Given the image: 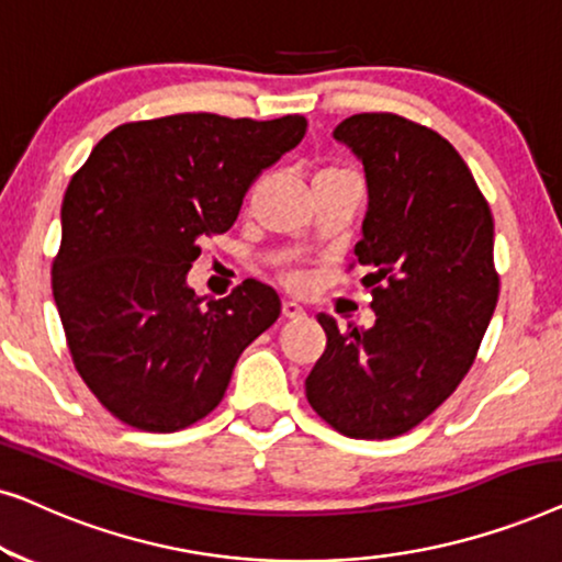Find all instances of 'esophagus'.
<instances>
[{"mask_svg":"<svg viewBox=\"0 0 562 562\" xmlns=\"http://www.w3.org/2000/svg\"><path fill=\"white\" fill-rule=\"evenodd\" d=\"M281 312H283V317H286V319H302L304 317V306H299L296 302H283Z\"/></svg>","mask_w":562,"mask_h":562,"instance_id":"1","label":"esophagus"}]
</instances>
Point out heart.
Instances as JSON below:
<instances>
[{
	"label": "heart",
	"instance_id": "heart-1",
	"mask_svg": "<svg viewBox=\"0 0 562 562\" xmlns=\"http://www.w3.org/2000/svg\"><path fill=\"white\" fill-rule=\"evenodd\" d=\"M322 173H340V171H335V168H327V171H322ZM289 281L291 283H302L304 276L302 273H289Z\"/></svg>",
	"mask_w": 562,
	"mask_h": 562
}]
</instances>
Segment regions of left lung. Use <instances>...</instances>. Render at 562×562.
<instances>
[{"instance_id": "8db88e82", "label": "left lung", "mask_w": 562, "mask_h": 562, "mask_svg": "<svg viewBox=\"0 0 562 562\" xmlns=\"http://www.w3.org/2000/svg\"><path fill=\"white\" fill-rule=\"evenodd\" d=\"M333 135L366 171L356 256L373 271L375 322L342 333L317 314L327 348L306 375V398L337 432L389 440L427 419L471 371L498 302L494 217L435 130L366 112Z\"/></svg>"}]
</instances>
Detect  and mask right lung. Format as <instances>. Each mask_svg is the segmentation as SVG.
<instances>
[{
	"label": "right lung",
	"mask_w": 562,
	"mask_h": 562,
	"mask_svg": "<svg viewBox=\"0 0 562 562\" xmlns=\"http://www.w3.org/2000/svg\"><path fill=\"white\" fill-rule=\"evenodd\" d=\"M304 133L302 114L127 122L68 183L53 299L76 371L125 425L176 432L206 417L243 350L279 319L266 283L204 302L187 273L199 237L227 233L250 183Z\"/></svg>",
	"instance_id": "add662e5"
}]
</instances>
